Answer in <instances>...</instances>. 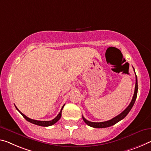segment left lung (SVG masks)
I'll return each mask as SVG.
<instances>
[{"label": "left lung", "instance_id": "left-lung-1", "mask_svg": "<svg viewBox=\"0 0 151 151\" xmlns=\"http://www.w3.org/2000/svg\"><path fill=\"white\" fill-rule=\"evenodd\" d=\"M135 73V71H134ZM136 75V73H135ZM137 93H138V81H137V76L136 75V85H135V89H134V93L132 99L130 102V104H129V106L126 107V109L123 111L120 114H119L118 116L115 117V118H112L111 119L108 121L103 122H92L88 121L87 119H86L83 116V119L84 120L85 122L87 124L88 126H91V127L95 128H107L109 126H111L118 123L122 119H124L125 117L127 116L128 114L130 112V111L132 109V107H133L135 101L136 99V97H137Z\"/></svg>", "mask_w": 151, "mask_h": 151}]
</instances>
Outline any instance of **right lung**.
<instances>
[{"mask_svg":"<svg viewBox=\"0 0 151 151\" xmlns=\"http://www.w3.org/2000/svg\"><path fill=\"white\" fill-rule=\"evenodd\" d=\"M64 106V105L63 106V107H62L60 111V113L58 114V116H57L54 119H52V120H50V121H39V120H35V119H31V118H28V117L26 116L25 115H24L23 113H21V112L19 111V110L18 109V108H17V107L16 106H15V107H16V109H17L20 112V114L23 116V118H25L27 121L29 122L32 123V124H35V125L40 126H50L53 125V124H54L55 123H56L57 122H58V121L59 120V119H60L61 116H62V110H63Z\"/></svg>","mask_w":151,"mask_h":151,"instance_id":"1","label":"right lung"}]
</instances>
